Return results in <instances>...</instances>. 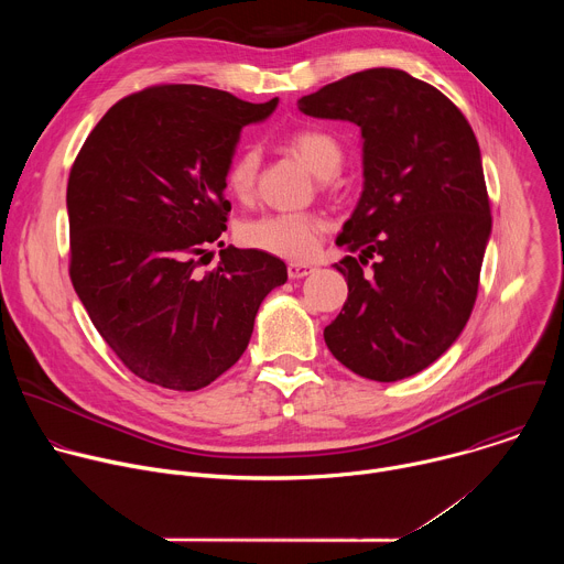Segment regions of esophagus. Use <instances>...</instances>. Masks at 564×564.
<instances>
[{
  "label": "esophagus",
  "instance_id": "esophagus-1",
  "mask_svg": "<svg viewBox=\"0 0 564 564\" xmlns=\"http://www.w3.org/2000/svg\"><path fill=\"white\" fill-rule=\"evenodd\" d=\"M312 272H314V268L307 265V263H290V265H288L290 279H303V276H307V274H312Z\"/></svg>",
  "mask_w": 564,
  "mask_h": 564
}]
</instances>
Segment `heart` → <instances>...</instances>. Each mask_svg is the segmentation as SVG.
<instances>
[{
    "label": "heart",
    "instance_id": "1",
    "mask_svg": "<svg viewBox=\"0 0 564 564\" xmlns=\"http://www.w3.org/2000/svg\"><path fill=\"white\" fill-rule=\"evenodd\" d=\"M290 147L305 160L318 178H333L344 163L341 144L335 135L321 129H301L290 140ZM259 174V155L243 149L234 155L225 174L227 192L238 200H250ZM326 220L310 212H270L248 218L238 225V240L246 248L274 254L281 259L305 261L316 254Z\"/></svg>",
    "mask_w": 564,
    "mask_h": 564
}]
</instances>
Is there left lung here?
I'll list each match as a JSON object with an SVG mask.
<instances>
[{
    "mask_svg": "<svg viewBox=\"0 0 564 564\" xmlns=\"http://www.w3.org/2000/svg\"><path fill=\"white\" fill-rule=\"evenodd\" d=\"M361 129L364 192L337 236L348 301L324 330L352 372L397 381L459 337L477 296L491 207L475 133L435 87L399 68L352 73L299 100ZM368 258L373 270L362 274Z\"/></svg>",
    "mask_w": 564,
    "mask_h": 564,
    "instance_id": "8db88e82",
    "label": "left lung"
}]
</instances>
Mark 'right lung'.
I'll return each instance as SVG.
<instances>
[{
    "mask_svg": "<svg viewBox=\"0 0 564 564\" xmlns=\"http://www.w3.org/2000/svg\"><path fill=\"white\" fill-rule=\"evenodd\" d=\"M279 105L198 85H160L116 102L79 149L66 187L73 288L96 330L140 379L198 390L246 352L281 259L220 250L225 174L240 129Z\"/></svg>",
    "mask_w": 564,
    "mask_h": 564,
    "instance_id": "obj_1",
    "label": "right lung"
}]
</instances>
